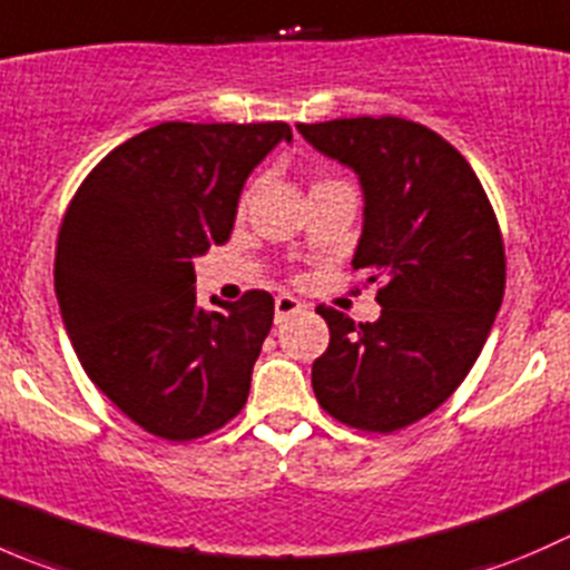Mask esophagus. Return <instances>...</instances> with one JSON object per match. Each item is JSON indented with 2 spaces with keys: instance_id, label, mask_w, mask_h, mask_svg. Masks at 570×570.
Returning <instances> with one entry per match:
<instances>
[{
  "instance_id": "esophagus-1",
  "label": "esophagus",
  "mask_w": 570,
  "mask_h": 570,
  "mask_svg": "<svg viewBox=\"0 0 570 570\" xmlns=\"http://www.w3.org/2000/svg\"><path fill=\"white\" fill-rule=\"evenodd\" d=\"M303 312V303L292 295H278L275 297V322H284L292 314Z\"/></svg>"
}]
</instances>
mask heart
I'll use <instances>...</instances> for the list:
<instances>
[{
	"instance_id": "heart-1",
	"label": "heart",
	"mask_w": 570,
	"mask_h": 570,
	"mask_svg": "<svg viewBox=\"0 0 570 570\" xmlns=\"http://www.w3.org/2000/svg\"><path fill=\"white\" fill-rule=\"evenodd\" d=\"M336 181V178H317V181L312 184V187H322V184H333ZM250 198H253V187H248L243 193V198H239V215H245V212H248V206H250Z\"/></svg>"
}]
</instances>
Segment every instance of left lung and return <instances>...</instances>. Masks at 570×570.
<instances>
[{"label": "left lung", "instance_id": "1", "mask_svg": "<svg viewBox=\"0 0 570 570\" xmlns=\"http://www.w3.org/2000/svg\"><path fill=\"white\" fill-rule=\"evenodd\" d=\"M364 184L353 273L377 284L381 320L317 306L331 342L314 361L322 411L364 433L433 413L474 366L504 295L497 212L471 165L433 129L396 115L297 124Z\"/></svg>", "mask_w": 570, "mask_h": 570}]
</instances>
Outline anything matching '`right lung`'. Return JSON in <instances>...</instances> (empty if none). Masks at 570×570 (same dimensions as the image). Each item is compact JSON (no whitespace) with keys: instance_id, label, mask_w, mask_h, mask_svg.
Listing matches in <instances>:
<instances>
[{"instance_id":"obj_1","label":"right lung","mask_w":570,"mask_h":570,"mask_svg":"<svg viewBox=\"0 0 570 570\" xmlns=\"http://www.w3.org/2000/svg\"><path fill=\"white\" fill-rule=\"evenodd\" d=\"M278 140H292L284 120L151 126L85 176L62 217L55 292L79 364L157 439H204L248 402L273 295L200 308L193 258L232 237L245 178Z\"/></svg>"}]
</instances>
